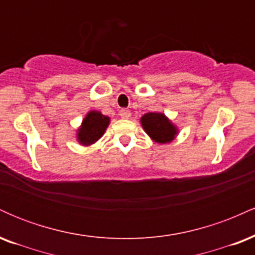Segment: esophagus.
<instances>
[{"label":"esophagus","instance_id":"obj_1","mask_svg":"<svg viewBox=\"0 0 255 255\" xmlns=\"http://www.w3.org/2000/svg\"><path fill=\"white\" fill-rule=\"evenodd\" d=\"M119 115L121 116L122 119H129V116H130V111L128 110V109H121V110H120Z\"/></svg>","mask_w":255,"mask_h":255}]
</instances>
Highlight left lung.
Listing matches in <instances>:
<instances>
[{
	"mask_svg": "<svg viewBox=\"0 0 255 255\" xmlns=\"http://www.w3.org/2000/svg\"><path fill=\"white\" fill-rule=\"evenodd\" d=\"M140 121L142 128L151 136V139L159 144L170 142L177 134L176 127L165 118L164 114L147 113Z\"/></svg>",
	"mask_w": 255,
	"mask_h": 255,
	"instance_id": "1",
	"label": "left lung"
}]
</instances>
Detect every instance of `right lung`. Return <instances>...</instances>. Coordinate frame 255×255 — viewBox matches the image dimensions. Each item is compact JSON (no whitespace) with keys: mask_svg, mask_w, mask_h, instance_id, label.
I'll list each match as a JSON object with an SVG mask.
<instances>
[{"mask_svg":"<svg viewBox=\"0 0 255 255\" xmlns=\"http://www.w3.org/2000/svg\"><path fill=\"white\" fill-rule=\"evenodd\" d=\"M110 119L102 115L99 111H90L84 119L83 125L78 129V140L83 145H91L103 135L109 126Z\"/></svg>","mask_w":255,"mask_h":255,"instance_id":"1","label":"right lung"}]
</instances>
